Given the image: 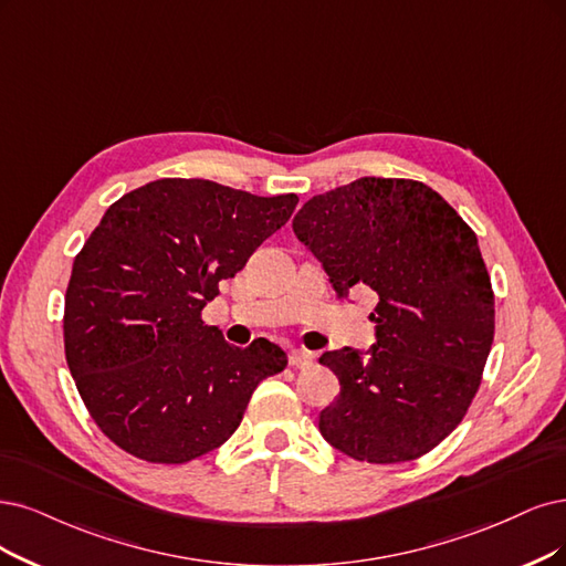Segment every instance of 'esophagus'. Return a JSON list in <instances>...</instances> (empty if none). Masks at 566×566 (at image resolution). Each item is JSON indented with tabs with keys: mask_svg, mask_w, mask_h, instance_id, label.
I'll return each instance as SVG.
<instances>
[{
	"mask_svg": "<svg viewBox=\"0 0 566 566\" xmlns=\"http://www.w3.org/2000/svg\"><path fill=\"white\" fill-rule=\"evenodd\" d=\"M312 361H315V354L307 349H294L289 354V366L291 368H307Z\"/></svg>",
	"mask_w": 566,
	"mask_h": 566,
	"instance_id": "34e87169",
	"label": "esophagus"
}]
</instances>
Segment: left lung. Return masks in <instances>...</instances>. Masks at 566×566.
I'll use <instances>...</instances> for the list:
<instances>
[{
	"label": "left lung",
	"instance_id": "1",
	"mask_svg": "<svg viewBox=\"0 0 566 566\" xmlns=\"http://www.w3.org/2000/svg\"><path fill=\"white\" fill-rule=\"evenodd\" d=\"M294 233L338 298L378 296L368 357L352 347L319 357L340 382L322 436L368 464L427 454L464 420L494 340V291L471 226L422 181L361 177L310 198Z\"/></svg>",
	"mask_w": 566,
	"mask_h": 566
}]
</instances>
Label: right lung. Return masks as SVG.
I'll return each instance as SVG.
<instances>
[{"label":"right lung","mask_w":566,"mask_h":566,"mask_svg":"<svg viewBox=\"0 0 566 566\" xmlns=\"http://www.w3.org/2000/svg\"><path fill=\"white\" fill-rule=\"evenodd\" d=\"M296 205V193L158 179L104 212L74 259L62 331L81 399L120 450L151 464L212 452L254 389L286 368L265 338L228 345L202 307Z\"/></svg>","instance_id":"1"}]
</instances>
